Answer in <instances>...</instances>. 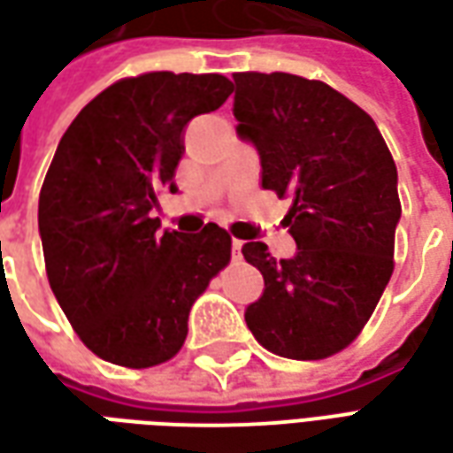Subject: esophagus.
I'll return each instance as SVG.
<instances>
[{
    "label": "esophagus",
    "mask_w": 453,
    "mask_h": 453,
    "mask_svg": "<svg viewBox=\"0 0 453 453\" xmlns=\"http://www.w3.org/2000/svg\"><path fill=\"white\" fill-rule=\"evenodd\" d=\"M240 250H242V240L233 237V259H240Z\"/></svg>",
    "instance_id": "esophagus-1"
}]
</instances>
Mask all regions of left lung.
Returning <instances> with one entry per match:
<instances>
[{"mask_svg":"<svg viewBox=\"0 0 453 453\" xmlns=\"http://www.w3.org/2000/svg\"><path fill=\"white\" fill-rule=\"evenodd\" d=\"M233 80L237 133L259 152L262 188L291 198L284 226L298 245L291 259L242 245L265 276L247 327L279 357L327 359L359 337L393 274L398 169L373 119L330 84L288 73Z\"/></svg>","mask_w":453,"mask_h":453,"instance_id":"left-lung-1","label":"left lung"}]
</instances>
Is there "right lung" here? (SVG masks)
Returning <instances> with one entry per match:
<instances>
[{
    "instance_id": "add662e5",
    "label": "right lung",
    "mask_w": 453,
    "mask_h": 453,
    "mask_svg": "<svg viewBox=\"0 0 453 453\" xmlns=\"http://www.w3.org/2000/svg\"><path fill=\"white\" fill-rule=\"evenodd\" d=\"M233 94L223 74L145 73L96 94L65 130L38 198L45 274L77 337L99 359L150 369L177 357L196 298L230 262L208 223L162 233L159 188L174 191L181 133Z\"/></svg>"
}]
</instances>
